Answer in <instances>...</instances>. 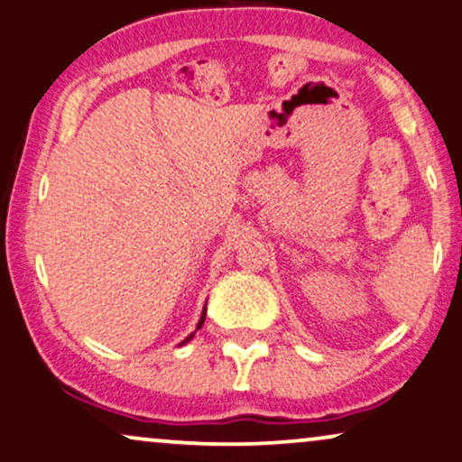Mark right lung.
<instances>
[{"instance_id":"obj_1","label":"right lung","mask_w":462,"mask_h":462,"mask_svg":"<svg viewBox=\"0 0 462 462\" xmlns=\"http://www.w3.org/2000/svg\"><path fill=\"white\" fill-rule=\"evenodd\" d=\"M205 315H207V310H202V317H200V321H199V328H196V329H200V328H202V323H205ZM188 340H192V336H188L186 340H183L181 344H186Z\"/></svg>"}]
</instances>
